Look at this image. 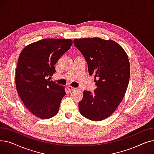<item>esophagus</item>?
<instances>
[{"label":"esophagus","mask_w":154,"mask_h":154,"mask_svg":"<svg viewBox=\"0 0 154 154\" xmlns=\"http://www.w3.org/2000/svg\"><path fill=\"white\" fill-rule=\"evenodd\" d=\"M67 88H68V89H69V91H74V90H75V89H76L75 88L73 87H72V86H70V85L67 86Z\"/></svg>","instance_id":"obj_1"}]
</instances>
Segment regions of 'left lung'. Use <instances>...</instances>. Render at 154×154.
Segmentation results:
<instances>
[{"mask_svg": "<svg viewBox=\"0 0 154 154\" xmlns=\"http://www.w3.org/2000/svg\"><path fill=\"white\" fill-rule=\"evenodd\" d=\"M74 44L84 57L97 86L93 92L84 91L80 113L89 120H102L114 113L126 92L130 78L127 54L114 40L99 37L75 38Z\"/></svg>", "mask_w": 154, "mask_h": 154, "instance_id": "left-lung-1", "label": "left lung"}]
</instances>
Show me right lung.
<instances>
[{
    "label": "right lung",
    "instance_id": "obj_1",
    "mask_svg": "<svg viewBox=\"0 0 154 154\" xmlns=\"http://www.w3.org/2000/svg\"><path fill=\"white\" fill-rule=\"evenodd\" d=\"M72 45L71 39L45 38L27 45L19 55L16 88L25 106L38 118L49 119L59 112L65 88L47 78Z\"/></svg>",
    "mask_w": 154,
    "mask_h": 154
}]
</instances>
